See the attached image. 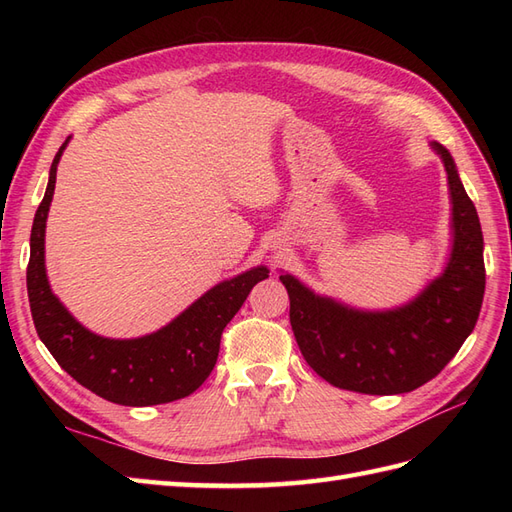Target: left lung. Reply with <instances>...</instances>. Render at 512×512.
<instances>
[{
	"label": "left lung",
	"mask_w": 512,
	"mask_h": 512,
	"mask_svg": "<svg viewBox=\"0 0 512 512\" xmlns=\"http://www.w3.org/2000/svg\"><path fill=\"white\" fill-rule=\"evenodd\" d=\"M438 153L451 194V256L444 271L404 305L359 309L316 294L284 273L290 324L301 354L337 389L365 395L410 393L436 378L472 333L485 294L483 230L448 149Z\"/></svg>",
	"instance_id": "obj_1"
}]
</instances>
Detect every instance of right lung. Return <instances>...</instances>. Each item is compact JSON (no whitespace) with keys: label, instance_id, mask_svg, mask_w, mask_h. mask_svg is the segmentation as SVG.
Returning <instances> with one entry per match:
<instances>
[{"label":"right lung","instance_id":"obj_1","mask_svg":"<svg viewBox=\"0 0 512 512\" xmlns=\"http://www.w3.org/2000/svg\"><path fill=\"white\" fill-rule=\"evenodd\" d=\"M59 147L49 185L36 211L29 239L27 294L38 337L61 369L85 389L119 406H158L192 395L215 367L226 324L235 318L250 290L269 277L265 265L215 284L166 327L143 337H102L76 320L49 284L44 265L46 218L55 192Z\"/></svg>","mask_w":512,"mask_h":512}]
</instances>
